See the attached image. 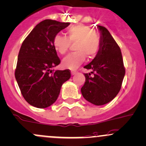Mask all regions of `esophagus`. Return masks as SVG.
Masks as SVG:
<instances>
[{
	"instance_id": "34e87169",
	"label": "esophagus",
	"mask_w": 146,
	"mask_h": 146,
	"mask_svg": "<svg viewBox=\"0 0 146 146\" xmlns=\"http://www.w3.org/2000/svg\"><path fill=\"white\" fill-rule=\"evenodd\" d=\"M76 73H77L76 70H71V75H72V76H73V75L76 74Z\"/></svg>"
}]
</instances>
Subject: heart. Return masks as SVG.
Instances as JSON below:
<instances>
[{"instance_id":"obj_1","label":"heart","mask_w":146,"mask_h":146,"mask_svg":"<svg viewBox=\"0 0 146 146\" xmlns=\"http://www.w3.org/2000/svg\"><path fill=\"white\" fill-rule=\"evenodd\" d=\"M70 43H75L76 52L70 53L64 58L62 64L66 68H76L86 59H92L96 56L100 46V37L97 32L91 30L83 24L73 25L67 30L66 36L61 34L56 35L53 44L60 54L68 51Z\"/></svg>"}]
</instances>
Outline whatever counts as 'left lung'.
<instances>
[{
  "instance_id": "obj_1",
  "label": "left lung",
  "mask_w": 146,
  "mask_h": 146,
  "mask_svg": "<svg viewBox=\"0 0 146 146\" xmlns=\"http://www.w3.org/2000/svg\"><path fill=\"white\" fill-rule=\"evenodd\" d=\"M100 34L98 52L84 68L91 69L84 73L85 82L81 88L83 97L95 105H103L111 101L119 92L125 70L121 49L105 27L98 26ZM94 76H90V73Z\"/></svg>"
}]
</instances>
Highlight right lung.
I'll return each instance as SVG.
<instances>
[{"label": "right lung", "instance_id": "obj_1", "mask_svg": "<svg viewBox=\"0 0 146 146\" xmlns=\"http://www.w3.org/2000/svg\"><path fill=\"white\" fill-rule=\"evenodd\" d=\"M69 25L46 19L35 27L21 45L15 78L23 98L32 106H50L57 100L62 84L70 79L68 69L52 70L60 63L54 37Z\"/></svg>", "mask_w": 146, "mask_h": 146}]
</instances>
